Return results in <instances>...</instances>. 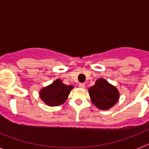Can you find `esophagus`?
Here are the masks:
<instances>
[{
  "mask_svg": "<svg viewBox=\"0 0 149 149\" xmlns=\"http://www.w3.org/2000/svg\"><path fill=\"white\" fill-rule=\"evenodd\" d=\"M79 87L82 88V89L85 88V84L84 83H81V84H79Z\"/></svg>",
  "mask_w": 149,
  "mask_h": 149,
  "instance_id": "obj_1",
  "label": "esophagus"
}]
</instances>
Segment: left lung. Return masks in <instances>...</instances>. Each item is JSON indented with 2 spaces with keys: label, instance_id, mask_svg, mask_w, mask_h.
<instances>
[{
  "label": "left lung",
  "instance_id": "obj_1",
  "mask_svg": "<svg viewBox=\"0 0 149 149\" xmlns=\"http://www.w3.org/2000/svg\"><path fill=\"white\" fill-rule=\"evenodd\" d=\"M89 96L93 104L101 110H108L116 104L119 98V91L104 79L97 80L89 89Z\"/></svg>",
  "mask_w": 149,
  "mask_h": 149
}]
</instances>
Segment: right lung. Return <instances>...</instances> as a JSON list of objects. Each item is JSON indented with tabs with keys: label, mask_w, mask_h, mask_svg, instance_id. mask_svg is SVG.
I'll return each mask as SVG.
<instances>
[{
	"label": "right lung",
	"mask_w": 149,
	"mask_h": 149,
	"mask_svg": "<svg viewBox=\"0 0 149 149\" xmlns=\"http://www.w3.org/2000/svg\"><path fill=\"white\" fill-rule=\"evenodd\" d=\"M72 88V86H67L57 79L40 91V98L49 106H59L65 102Z\"/></svg>",
	"instance_id": "add662e5"
}]
</instances>
